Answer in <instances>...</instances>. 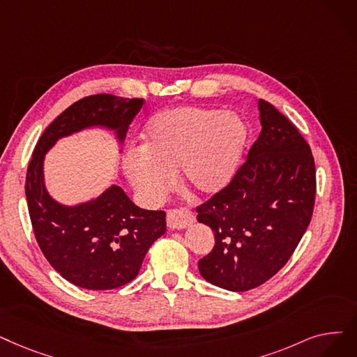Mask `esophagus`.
Instances as JSON below:
<instances>
[{
  "instance_id": "obj_1",
  "label": "esophagus",
  "mask_w": 357,
  "mask_h": 357,
  "mask_svg": "<svg viewBox=\"0 0 357 357\" xmlns=\"http://www.w3.org/2000/svg\"><path fill=\"white\" fill-rule=\"evenodd\" d=\"M166 222L170 229H185L194 223V214L188 208H172L167 211Z\"/></svg>"
}]
</instances>
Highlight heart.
<instances>
[{
	"label": "heart",
	"mask_w": 357,
	"mask_h": 357,
	"mask_svg": "<svg viewBox=\"0 0 357 357\" xmlns=\"http://www.w3.org/2000/svg\"><path fill=\"white\" fill-rule=\"evenodd\" d=\"M245 122L234 112L204 106H176L147 123L143 150L123 159L132 187L150 204L174 190L175 174L198 197L223 191L235 176L246 143Z\"/></svg>",
	"instance_id": "obj_1"
}]
</instances>
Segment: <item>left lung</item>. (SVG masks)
<instances>
[{"instance_id":"obj_1","label":"left lung","mask_w":357,"mask_h":357,"mask_svg":"<svg viewBox=\"0 0 357 357\" xmlns=\"http://www.w3.org/2000/svg\"><path fill=\"white\" fill-rule=\"evenodd\" d=\"M262 130L227 187L197 207L214 231L198 261L214 286L246 291L282 270L311 223L317 175L309 144L275 107L258 100Z\"/></svg>"}]
</instances>
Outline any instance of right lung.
Returning <instances> with one entry per match:
<instances>
[{"label": "right lung", "mask_w": 357, "mask_h": 357, "mask_svg": "<svg viewBox=\"0 0 357 357\" xmlns=\"http://www.w3.org/2000/svg\"><path fill=\"white\" fill-rule=\"evenodd\" d=\"M143 103L106 93L77 100L43 131L29 162L26 199L36 242L79 287L112 290L134 280L149 248L166 231V213L137 207L116 185L89 203L61 206L45 190L43 156L58 138L93 126L115 130L122 142Z\"/></svg>", "instance_id": "add662e5"}]
</instances>
